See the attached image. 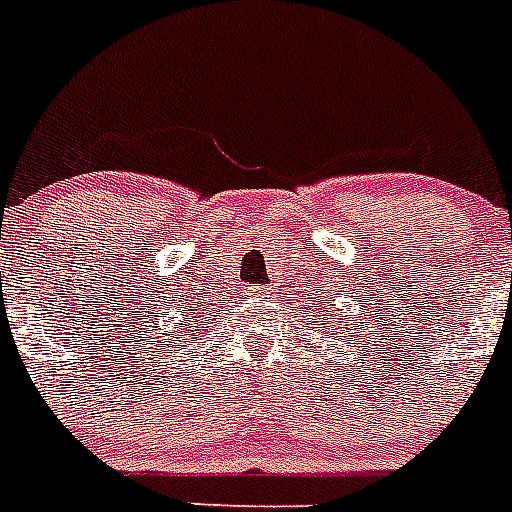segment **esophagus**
I'll list each match as a JSON object with an SVG mask.
<instances>
[{
  "mask_svg": "<svg viewBox=\"0 0 512 512\" xmlns=\"http://www.w3.org/2000/svg\"><path fill=\"white\" fill-rule=\"evenodd\" d=\"M253 297L266 300V297H271V287H256V289H253Z\"/></svg>",
  "mask_w": 512,
  "mask_h": 512,
  "instance_id": "esophagus-1",
  "label": "esophagus"
}]
</instances>
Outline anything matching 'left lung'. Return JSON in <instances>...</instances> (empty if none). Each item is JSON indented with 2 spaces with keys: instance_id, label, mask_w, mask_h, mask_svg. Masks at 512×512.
<instances>
[{
  "instance_id": "left-lung-1",
  "label": "left lung",
  "mask_w": 512,
  "mask_h": 512,
  "mask_svg": "<svg viewBox=\"0 0 512 512\" xmlns=\"http://www.w3.org/2000/svg\"><path fill=\"white\" fill-rule=\"evenodd\" d=\"M307 302H310V297H307ZM307 307H312L310 320H315V323L325 325V320H328V315H330V307H325V310H323V307H320V305H315V300H312ZM302 315H307V310H302ZM310 320H307V325H310Z\"/></svg>"
}]
</instances>
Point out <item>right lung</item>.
<instances>
[{
	"label": "right lung",
	"instance_id": "add662e5",
	"mask_svg": "<svg viewBox=\"0 0 512 512\" xmlns=\"http://www.w3.org/2000/svg\"><path fill=\"white\" fill-rule=\"evenodd\" d=\"M182 305H184V302H182ZM200 307L202 305H197V310H192V302H189V305H187V310H192V312H187V315H184V320H187V323H194L192 328H197V320H194V318L200 315ZM174 332L177 333V336H179V333H182V336H189V328H184V325H176ZM158 336H161V341H158V343H161V346H174V338L176 337L173 336L171 330L161 328V333H158ZM184 341H187V338H184Z\"/></svg>",
	"mask_w": 512,
	"mask_h": 512
}]
</instances>
